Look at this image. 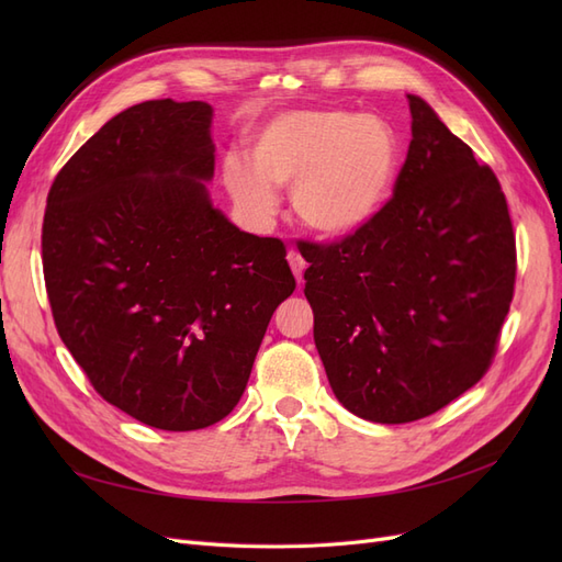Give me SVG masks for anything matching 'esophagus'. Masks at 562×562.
<instances>
[{
    "label": "esophagus",
    "mask_w": 562,
    "mask_h": 562,
    "mask_svg": "<svg viewBox=\"0 0 562 562\" xmlns=\"http://www.w3.org/2000/svg\"><path fill=\"white\" fill-rule=\"evenodd\" d=\"M288 265H291L297 283H302V277H304V269H307V262H304V258H302V255H300L297 250L288 252Z\"/></svg>",
    "instance_id": "34e87169"
}]
</instances>
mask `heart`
<instances>
[{
  "label": "heart",
  "mask_w": 562,
  "mask_h": 562,
  "mask_svg": "<svg viewBox=\"0 0 562 562\" xmlns=\"http://www.w3.org/2000/svg\"><path fill=\"white\" fill-rule=\"evenodd\" d=\"M401 135L380 114L349 110H291L255 133L250 162L227 157L225 187L252 225H267L279 209L274 187H291L300 223L321 236L366 227L394 190Z\"/></svg>",
  "instance_id": "obj_1"
}]
</instances>
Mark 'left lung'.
<instances>
[{"label":"left lung","mask_w":562,"mask_h":562,"mask_svg":"<svg viewBox=\"0 0 562 562\" xmlns=\"http://www.w3.org/2000/svg\"><path fill=\"white\" fill-rule=\"evenodd\" d=\"M394 199L345 241L302 244L335 398L378 424L446 407L492 361L516 281L502 187L419 95Z\"/></svg>","instance_id":"left-lung-1"}]
</instances>
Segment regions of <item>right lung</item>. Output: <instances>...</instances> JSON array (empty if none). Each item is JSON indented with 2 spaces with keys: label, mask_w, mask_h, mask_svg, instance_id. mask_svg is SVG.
I'll use <instances>...</instances> for the list:
<instances>
[{
  "label": "right lung",
  "mask_w": 562,
  "mask_h": 562,
  "mask_svg": "<svg viewBox=\"0 0 562 562\" xmlns=\"http://www.w3.org/2000/svg\"><path fill=\"white\" fill-rule=\"evenodd\" d=\"M211 122L201 100L119 112L63 166L44 213L60 339L100 396L164 431L234 411L295 291L283 244L213 206Z\"/></svg>",
  "instance_id": "right-lung-1"
}]
</instances>
